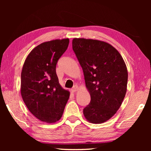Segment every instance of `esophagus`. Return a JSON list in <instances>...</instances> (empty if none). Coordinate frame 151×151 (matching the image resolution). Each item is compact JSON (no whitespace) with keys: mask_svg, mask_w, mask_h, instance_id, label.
I'll return each mask as SVG.
<instances>
[{"mask_svg":"<svg viewBox=\"0 0 151 151\" xmlns=\"http://www.w3.org/2000/svg\"><path fill=\"white\" fill-rule=\"evenodd\" d=\"M78 89V86H73L71 89H70V91H71V92L74 93V92H76V91H77Z\"/></svg>","mask_w":151,"mask_h":151,"instance_id":"obj_1","label":"esophagus"}]
</instances>
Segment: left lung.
Returning a JSON list of instances; mask_svg holds the SVG:
<instances>
[{"instance_id":"obj_1","label":"left lung","mask_w":151,"mask_h":151,"mask_svg":"<svg viewBox=\"0 0 151 151\" xmlns=\"http://www.w3.org/2000/svg\"><path fill=\"white\" fill-rule=\"evenodd\" d=\"M72 45L91 96L84 117L91 123H102L114 116L126 95V64L117 49L104 41L74 38Z\"/></svg>"}]
</instances>
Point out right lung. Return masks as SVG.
I'll use <instances>...</instances> for the list:
<instances>
[{
    "instance_id": "add662e5",
    "label": "right lung",
    "mask_w": 151,
    "mask_h": 151,
    "mask_svg": "<svg viewBox=\"0 0 151 151\" xmlns=\"http://www.w3.org/2000/svg\"><path fill=\"white\" fill-rule=\"evenodd\" d=\"M69 43L67 38L41 43L28 54L22 67V98L31 113L45 123L59 121L69 98V91L60 86L56 72Z\"/></svg>"
}]
</instances>
